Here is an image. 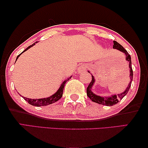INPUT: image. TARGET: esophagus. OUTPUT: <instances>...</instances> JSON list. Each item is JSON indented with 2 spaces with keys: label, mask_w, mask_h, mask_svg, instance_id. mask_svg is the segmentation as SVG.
<instances>
[{
  "label": "esophagus",
  "mask_w": 148,
  "mask_h": 148,
  "mask_svg": "<svg viewBox=\"0 0 148 148\" xmlns=\"http://www.w3.org/2000/svg\"><path fill=\"white\" fill-rule=\"evenodd\" d=\"M87 71V66L85 65V64H82V65H80L78 68V71L79 73H84L86 72Z\"/></svg>",
  "instance_id": "obj_1"
}]
</instances>
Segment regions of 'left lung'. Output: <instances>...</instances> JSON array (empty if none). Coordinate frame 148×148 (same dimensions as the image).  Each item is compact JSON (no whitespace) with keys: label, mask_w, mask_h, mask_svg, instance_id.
Segmentation results:
<instances>
[{"label":"left lung","mask_w":148,"mask_h":148,"mask_svg":"<svg viewBox=\"0 0 148 148\" xmlns=\"http://www.w3.org/2000/svg\"><path fill=\"white\" fill-rule=\"evenodd\" d=\"M113 43H114L113 48H114V49L118 50L120 52L124 53L125 54V60L129 62V80H130V82L129 83L128 86L126 88V90H125L123 92L121 93V94H113V95H111L110 96H99V95H97L96 94H94L92 90V87L94 86L95 81H96L95 80L94 77L92 75V82H90V84H89L88 87L87 88V95H88L89 98L92 100V101H93L94 102L97 103V104L105 105V106H112L113 105L117 104V103L119 102V100H122V99L126 96L127 94L129 92V89H130L131 82H132V80H133V70H132V66H131V56L129 55L128 52H127L120 44H119L118 42H116V41L113 42ZM88 73H90V72L88 71Z\"/></svg>","instance_id":"8db88e82"}]
</instances>
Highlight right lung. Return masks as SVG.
<instances>
[{
	"label": "right lung",
	"instance_id": "add662e5",
	"mask_svg": "<svg viewBox=\"0 0 148 148\" xmlns=\"http://www.w3.org/2000/svg\"><path fill=\"white\" fill-rule=\"evenodd\" d=\"M36 43H38V42H36L35 43H34L33 44H32V45L28 46V47L26 48L25 50H23V51L22 52L21 54H19V55L17 56V58H16V60H17V58L19 57V56L21 55L22 53H23L24 52L26 51V50H27L28 49H29L30 48L32 47V46L35 45ZM71 77H72L71 76L68 79H66V80H64V82L62 83L61 85H60V88H58V90L56 91V92L54 93V94H52V96L48 97V98H40V99H31V98H25V97H23V96H22V97H23V98L24 99V100H25V101H27V102L29 103V104L32 105V106H47V105L51 104H52V103L56 102V101H58V100H60V99L62 98V93H63V89H64V85H65L66 82H67V81L69 80ZM20 96H21V95H20Z\"/></svg>",
	"mask_w": 148,
	"mask_h": 148
}]
</instances>
